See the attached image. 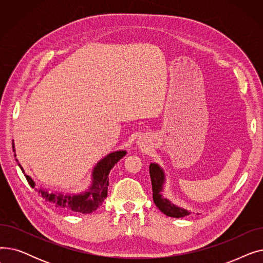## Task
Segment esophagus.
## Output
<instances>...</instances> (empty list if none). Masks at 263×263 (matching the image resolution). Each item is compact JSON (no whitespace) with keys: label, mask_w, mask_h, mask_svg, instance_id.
Returning <instances> with one entry per match:
<instances>
[{"label":"esophagus","mask_w":263,"mask_h":263,"mask_svg":"<svg viewBox=\"0 0 263 263\" xmlns=\"http://www.w3.org/2000/svg\"><path fill=\"white\" fill-rule=\"evenodd\" d=\"M137 143H139V145L142 147V146H144L145 141H144V139H139V141H137Z\"/></svg>","instance_id":"obj_1"}]
</instances>
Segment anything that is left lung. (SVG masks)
Here are the masks:
<instances>
[{
	"mask_svg": "<svg viewBox=\"0 0 263 263\" xmlns=\"http://www.w3.org/2000/svg\"><path fill=\"white\" fill-rule=\"evenodd\" d=\"M149 173L151 178V184H153V192H154V201L158 208L167 216L172 217H183L189 215L190 212L179 208V206L172 203L168 199L163 198L161 195V192L163 191V183H164V173L158 166L157 164H150Z\"/></svg>",
	"mask_w": 263,
	"mask_h": 263,
	"instance_id": "obj_1",
	"label": "left lung"
}]
</instances>
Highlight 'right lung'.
I'll return each instance as SVG.
<instances>
[{"label":"right lung","instance_id":"add662e5","mask_svg":"<svg viewBox=\"0 0 263 263\" xmlns=\"http://www.w3.org/2000/svg\"><path fill=\"white\" fill-rule=\"evenodd\" d=\"M13 151H15V149H13ZM124 156H126V151H116V153L109 154L97 164L92 173V185L88 189L87 192L83 193V194L63 196L50 194V193L43 190H39L38 194H40L46 200L54 203L55 206H59V208L70 210L77 213L89 214L97 210V208H99L106 198L108 187V174L110 170L114 167V165L117 164V162ZM16 161L18 162L17 159ZM18 165L21 171L24 172L21 165ZM24 176L29 184L32 187H35V182L32 180V178L27 175Z\"/></svg>","mask_w":263,"mask_h":263}]
</instances>
